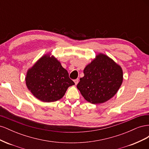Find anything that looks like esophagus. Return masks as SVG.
Here are the masks:
<instances>
[{"label":"esophagus","mask_w":149,"mask_h":149,"mask_svg":"<svg viewBox=\"0 0 149 149\" xmlns=\"http://www.w3.org/2000/svg\"><path fill=\"white\" fill-rule=\"evenodd\" d=\"M74 82L75 83V85H77V84L78 83V79H76L74 80Z\"/></svg>","instance_id":"esophagus-1"}]
</instances>
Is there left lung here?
Segmentation results:
<instances>
[{"label":"left lung","mask_w":149,"mask_h":149,"mask_svg":"<svg viewBox=\"0 0 149 149\" xmlns=\"http://www.w3.org/2000/svg\"><path fill=\"white\" fill-rule=\"evenodd\" d=\"M77 88L88 102L99 104L114 96L123 81L120 65L103 53H99L84 68Z\"/></svg>","instance_id":"8db88e82"}]
</instances>
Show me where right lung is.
Wrapping results in <instances>:
<instances>
[{"label":"right lung","instance_id":"add662e5","mask_svg":"<svg viewBox=\"0 0 149 149\" xmlns=\"http://www.w3.org/2000/svg\"><path fill=\"white\" fill-rule=\"evenodd\" d=\"M25 83L36 98L45 102L60 100L68 88L74 84L67 70L50 53L42 56L27 70Z\"/></svg>","mask_w":149,"mask_h":149}]
</instances>
